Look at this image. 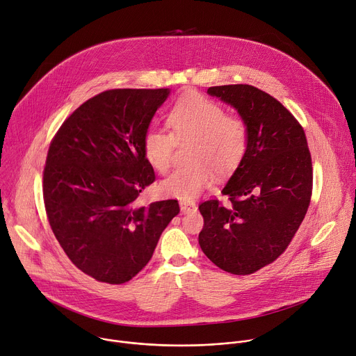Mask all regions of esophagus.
Wrapping results in <instances>:
<instances>
[{
	"instance_id": "esophagus-1",
	"label": "esophagus",
	"mask_w": 356,
	"mask_h": 356,
	"mask_svg": "<svg viewBox=\"0 0 356 356\" xmlns=\"http://www.w3.org/2000/svg\"><path fill=\"white\" fill-rule=\"evenodd\" d=\"M179 207H181V212L182 213H193V212H196V205H195V202H192V201H181L179 202Z\"/></svg>"
}]
</instances>
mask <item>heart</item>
I'll use <instances>...</instances> for the list:
<instances>
[{
	"mask_svg": "<svg viewBox=\"0 0 356 356\" xmlns=\"http://www.w3.org/2000/svg\"><path fill=\"white\" fill-rule=\"evenodd\" d=\"M167 126L171 133L155 126L145 130L143 152L145 160L163 172L171 165L175 141H191L186 151L191 164L177 168L161 184L168 195L182 201L195 200L212 184V170L227 175L246 155V123L236 115H226L220 104L204 96L179 99L167 115Z\"/></svg>",
	"mask_w": 356,
	"mask_h": 356,
	"instance_id": "1",
	"label": "heart"
}]
</instances>
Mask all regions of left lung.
Masks as SVG:
<instances>
[{"mask_svg":"<svg viewBox=\"0 0 356 356\" xmlns=\"http://www.w3.org/2000/svg\"><path fill=\"white\" fill-rule=\"evenodd\" d=\"M208 95L238 110L249 144L218 200L200 205V246L219 268L252 274L290 245L311 200L312 163L302 127L273 96L250 85H226Z\"/></svg>","mask_w":356,"mask_h":356,"instance_id":"left-lung-1","label":"left lung"}]
</instances>
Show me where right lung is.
Instances as JSON below:
<instances>
[{
  "label": "right lung",
  "instance_id": "obj_1",
  "mask_svg": "<svg viewBox=\"0 0 356 356\" xmlns=\"http://www.w3.org/2000/svg\"><path fill=\"white\" fill-rule=\"evenodd\" d=\"M170 89H113L77 107L54 137L44 201L54 234L85 274L123 284L152 257L179 213L175 200L137 205L155 181L143 136Z\"/></svg>",
  "mask_w": 356,
  "mask_h": 356
}]
</instances>
